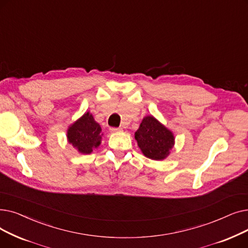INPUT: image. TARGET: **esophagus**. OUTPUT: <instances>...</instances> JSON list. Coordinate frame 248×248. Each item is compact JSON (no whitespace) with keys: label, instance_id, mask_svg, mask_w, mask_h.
Here are the masks:
<instances>
[{"label":"esophagus","instance_id":"obj_1","mask_svg":"<svg viewBox=\"0 0 248 248\" xmlns=\"http://www.w3.org/2000/svg\"><path fill=\"white\" fill-rule=\"evenodd\" d=\"M110 131L112 133H116V132H121L122 128H110Z\"/></svg>","mask_w":248,"mask_h":248}]
</instances>
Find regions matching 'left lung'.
Wrapping results in <instances>:
<instances>
[{"instance_id":"left-lung-1","label":"left lung","mask_w":248,"mask_h":248,"mask_svg":"<svg viewBox=\"0 0 248 248\" xmlns=\"http://www.w3.org/2000/svg\"><path fill=\"white\" fill-rule=\"evenodd\" d=\"M135 139L143 155L153 160H162L168 157L174 144L172 132L153 116L143 118L135 132Z\"/></svg>"}]
</instances>
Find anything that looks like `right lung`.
Returning a JSON list of instances; mask_svg holds the SVG:
<instances>
[{"mask_svg":"<svg viewBox=\"0 0 248 248\" xmlns=\"http://www.w3.org/2000/svg\"><path fill=\"white\" fill-rule=\"evenodd\" d=\"M102 129L90 112L85 113L67 129V140L78 152L90 155L101 144Z\"/></svg>","mask_w":248,"mask_h":248,"instance_id":"add662e5","label":"right lung"}]
</instances>
